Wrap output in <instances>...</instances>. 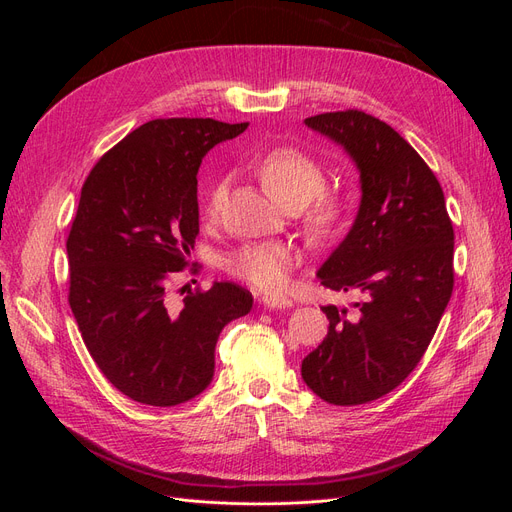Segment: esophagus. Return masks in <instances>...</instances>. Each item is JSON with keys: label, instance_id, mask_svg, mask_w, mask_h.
<instances>
[{"label": "esophagus", "instance_id": "1", "mask_svg": "<svg viewBox=\"0 0 512 512\" xmlns=\"http://www.w3.org/2000/svg\"><path fill=\"white\" fill-rule=\"evenodd\" d=\"M260 303L265 307H271V309L292 307V301L288 297H271V294H267V297H260Z\"/></svg>", "mask_w": 512, "mask_h": 512}]
</instances>
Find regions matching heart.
<instances>
[{"mask_svg": "<svg viewBox=\"0 0 512 512\" xmlns=\"http://www.w3.org/2000/svg\"><path fill=\"white\" fill-rule=\"evenodd\" d=\"M256 175L265 190L282 207H303L305 226L316 239L335 237L348 218V203L342 194L324 190L327 173L324 166L312 153L294 147L277 145L254 164ZM226 198V181L215 179L203 198V215L207 220H215L222 211ZM301 254L297 247L288 243H250L232 252L224 269L237 277V280L254 286L262 292H282L290 282L292 269L299 265Z\"/></svg>", "mask_w": 512, "mask_h": 512, "instance_id": "1", "label": "heart"}]
</instances>
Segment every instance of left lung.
I'll return each mask as SVG.
<instances>
[{
	"label": "left lung",
	"instance_id": "1",
	"mask_svg": "<svg viewBox=\"0 0 512 512\" xmlns=\"http://www.w3.org/2000/svg\"><path fill=\"white\" fill-rule=\"evenodd\" d=\"M361 170V209L318 271L324 288L356 292L354 309L322 307L329 333L301 363L333 406H361L404 382L436 333L455 286V232L438 177L389 123L359 108L307 117Z\"/></svg>",
	"mask_w": 512,
	"mask_h": 512
}]
</instances>
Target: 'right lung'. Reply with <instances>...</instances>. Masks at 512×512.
Returning a JSON list of instances; mask_svg holds the SVG:
<instances>
[{
  "mask_svg": "<svg viewBox=\"0 0 512 512\" xmlns=\"http://www.w3.org/2000/svg\"><path fill=\"white\" fill-rule=\"evenodd\" d=\"M245 128L209 117L151 119L108 149L83 183L66 241L68 303L104 378L138 404L168 408L203 393L222 329L252 309V292L232 282L188 290L181 307L168 299L198 237V166Z\"/></svg>",
  "mask_w": 512,
  "mask_h": 512,
  "instance_id": "right-lung-1",
  "label": "right lung"
}]
</instances>
